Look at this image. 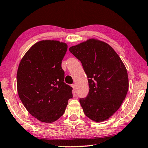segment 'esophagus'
Wrapping results in <instances>:
<instances>
[{
  "mask_svg": "<svg viewBox=\"0 0 148 148\" xmlns=\"http://www.w3.org/2000/svg\"><path fill=\"white\" fill-rule=\"evenodd\" d=\"M71 86H72V87H73V95H75V93H76V92H77L76 91V86H75V84H72Z\"/></svg>",
  "mask_w": 148,
  "mask_h": 148,
  "instance_id": "34e87169",
  "label": "esophagus"
}]
</instances>
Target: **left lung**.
Returning a JSON list of instances; mask_svg holds the SVG:
<instances>
[{
	"label": "left lung",
	"mask_w": 148,
	"mask_h": 148,
	"mask_svg": "<svg viewBox=\"0 0 148 148\" xmlns=\"http://www.w3.org/2000/svg\"><path fill=\"white\" fill-rule=\"evenodd\" d=\"M69 50L82 63L88 78V95L79 100L84 112L94 121H104L119 109L127 94L125 66L109 45L95 39Z\"/></svg>",
	"instance_id": "left-lung-1"
}]
</instances>
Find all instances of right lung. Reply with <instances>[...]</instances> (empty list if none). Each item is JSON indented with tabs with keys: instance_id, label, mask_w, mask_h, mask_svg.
Returning <instances> with one entry per match:
<instances>
[{
	"instance_id": "add662e5",
	"label": "right lung",
	"mask_w": 148,
	"mask_h": 148,
	"mask_svg": "<svg viewBox=\"0 0 148 148\" xmlns=\"http://www.w3.org/2000/svg\"><path fill=\"white\" fill-rule=\"evenodd\" d=\"M65 43L43 40L30 48L18 68L17 91L28 112L41 122L56 121L64 113L72 88L64 83L61 63Z\"/></svg>"
}]
</instances>
